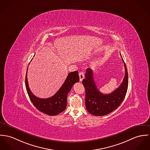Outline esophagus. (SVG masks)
<instances>
[{
  "label": "esophagus",
  "instance_id": "34e87169",
  "mask_svg": "<svg viewBox=\"0 0 150 150\" xmlns=\"http://www.w3.org/2000/svg\"><path fill=\"white\" fill-rule=\"evenodd\" d=\"M79 80L81 82L82 81L83 79L84 78V74L83 72H80L79 74Z\"/></svg>",
  "mask_w": 150,
  "mask_h": 150
}]
</instances>
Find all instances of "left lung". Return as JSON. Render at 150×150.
<instances>
[{
  "label": "left lung",
  "mask_w": 150,
  "mask_h": 150,
  "mask_svg": "<svg viewBox=\"0 0 150 150\" xmlns=\"http://www.w3.org/2000/svg\"><path fill=\"white\" fill-rule=\"evenodd\" d=\"M122 61L125 69L123 81L117 89L109 94L100 92L94 82L93 70L87 68L82 83L86 91V109L90 114L97 116L106 115L116 109L123 101L128 90V75L126 64L123 59Z\"/></svg>",
  "instance_id": "left-lung-1"
}]
</instances>
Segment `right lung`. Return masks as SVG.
<instances>
[{"label": "right lung", "instance_id": "obj_1", "mask_svg": "<svg viewBox=\"0 0 150 150\" xmlns=\"http://www.w3.org/2000/svg\"><path fill=\"white\" fill-rule=\"evenodd\" d=\"M25 78V85L28 96L34 106L40 112L49 116H56L63 112L67 106V95L73 85L79 81L77 71L70 72L60 89L52 97L48 98H40L35 97L30 91L27 78Z\"/></svg>", "mask_w": 150, "mask_h": 150}]
</instances>
